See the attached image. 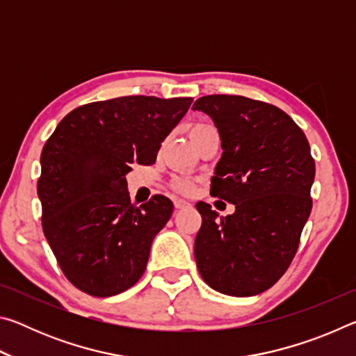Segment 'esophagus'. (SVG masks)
I'll return each mask as SVG.
<instances>
[{"label":"esophagus","instance_id":"1","mask_svg":"<svg viewBox=\"0 0 356 356\" xmlns=\"http://www.w3.org/2000/svg\"><path fill=\"white\" fill-rule=\"evenodd\" d=\"M191 204L188 202V201H185V200H176L174 201V207L176 209H186V207H190Z\"/></svg>","mask_w":356,"mask_h":356}]
</instances>
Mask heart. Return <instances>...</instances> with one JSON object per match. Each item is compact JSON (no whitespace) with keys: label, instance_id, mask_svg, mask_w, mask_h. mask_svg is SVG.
<instances>
[{"label":"heart","instance_id":"1","mask_svg":"<svg viewBox=\"0 0 356 356\" xmlns=\"http://www.w3.org/2000/svg\"><path fill=\"white\" fill-rule=\"evenodd\" d=\"M209 129H212V127H210V125H207V124H195V125H191V127H190L188 135H190L191 140H195L196 136H200L201 134H204V131L209 130ZM174 186H176V188L180 190V191L188 193L193 188V182L186 177H179V179L174 180Z\"/></svg>","mask_w":356,"mask_h":356}]
</instances>
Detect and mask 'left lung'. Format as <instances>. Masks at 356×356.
Wrapping results in <instances>:
<instances>
[{"instance_id":"obj_1","label":"left lung","mask_w":356,"mask_h":356,"mask_svg":"<svg viewBox=\"0 0 356 356\" xmlns=\"http://www.w3.org/2000/svg\"><path fill=\"white\" fill-rule=\"evenodd\" d=\"M193 110L213 120L221 140L210 193L236 206L220 216L196 204L197 270L216 292L252 297L272 287L297 252L312 207L309 143L280 108L242 95H206Z\"/></svg>"}]
</instances>
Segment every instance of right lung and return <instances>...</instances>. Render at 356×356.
Wrapping results in <instances>:
<instances>
[{"instance_id": "add662e5", "label": "right lung", "mask_w": 356, "mask_h": 356, "mask_svg": "<svg viewBox=\"0 0 356 356\" xmlns=\"http://www.w3.org/2000/svg\"><path fill=\"white\" fill-rule=\"evenodd\" d=\"M191 97L130 95L70 111L40 155L42 227L59 267L76 289L113 297L141 278L150 246L172 213L155 195L136 207L131 165H152Z\"/></svg>"}]
</instances>
